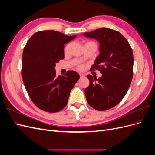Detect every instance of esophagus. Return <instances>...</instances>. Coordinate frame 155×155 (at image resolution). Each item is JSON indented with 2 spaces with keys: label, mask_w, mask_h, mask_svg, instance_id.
Returning a JSON list of instances; mask_svg holds the SVG:
<instances>
[{
  "label": "esophagus",
  "mask_w": 155,
  "mask_h": 155,
  "mask_svg": "<svg viewBox=\"0 0 155 155\" xmlns=\"http://www.w3.org/2000/svg\"><path fill=\"white\" fill-rule=\"evenodd\" d=\"M79 76H80L81 78H85V75L83 74H79Z\"/></svg>",
  "instance_id": "obj_1"
}]
</instances>
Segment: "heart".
<instances>
[{
    "label": "heart",
    "instance_id": "1",
    "mask_svg": "<svg viewBox=\"0 0 155 155\" xmlns=\"http://www.w3.org/2000/svg\"><path fill=\"white\" fill-rule=\"evenodd\" d=\"M93 43V42L88 41V42H87V43ZM71 45H72L71 43H68V44H67L66 45V46H65L64 50V54H68L69 52L70 47H71ZM78 68L79 69H82L83 68V65H79Z\"/></svg>",
    "mask_w": 155,
    "mask_h": 155
}]
</instances>
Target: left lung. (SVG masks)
<instances>
[{"label":"left lung","instance_id":"8db88e82","mask_svg":"<svg viewBox=\"0 0 155 155\" xmlns=\"http://www.w3.org/2000/svg\"><path fill=\"white\" fill-rule=\"evenodd\" d=\"M84 36L97 39L100 54L91 70H98L102 76L98 79L88 75L90 84L85 88L88 104L104 111L115 107L122 100L133 76V54L128 41L119 31L101 28Z\"/></svg>","mask_w":155,"mask_h":155}]
</instances>
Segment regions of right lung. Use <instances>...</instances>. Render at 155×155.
Returning a JSON list of instances; mask_svg holds the SVG:
<instances>
[{"mask_svg": "<svg viewBox=\"0 0 155 155\" xmlns=\"http://www.w3.org/2000/svg\"><path fill=\"white\" fill-rule=\"evenodd\" d=\"M54 30L37 31L26 43L22 54V78L32 102L48 112L62 110L79 75L68 70L56 76L55 63L64 58V44L76 38Z\"/></svg>", "mask_w": 155, "mask_h": 155, "instance_id": "obj_1", "label": "right lung"}]
</instances>
